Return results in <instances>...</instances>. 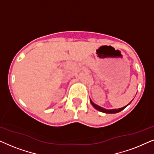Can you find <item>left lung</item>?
I'll use <instances>...</instances> for the list:
<instances>
[{
  "label": "left lung",
  "mask_w": 154,
  "mask_h": 154,
  "mask_svg": "<svg viewBox=\"0 0 154 154\" xmlns=\"http://www.w3.org/2000/svg\"><path fill=\"white\" fill-rule=\"evenodd\" d=\"M90 103H91V104L92 105V106H93L94 109H97V110L101 111V112H103V113H119V112H120V111H123V109H125V107H127L128 105H129L130 103H131V102H132V101H131L130 104H128V105H126V106H125L122 107V108L113 109H104V108H103V107H101L100 106H98V105L95 104L93 102H92L91 100H90Z\"/></svg>",
  "instance_id": "left-lung-1"
}]
</instances>
